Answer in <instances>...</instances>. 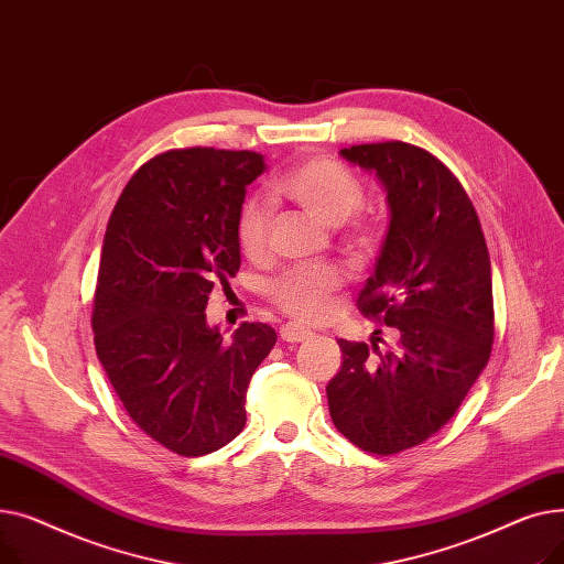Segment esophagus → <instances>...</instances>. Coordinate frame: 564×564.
Instances as JSON below:
<instances>
[{
	"instance_id": "1",
	"label": "esophagus",
	"mask_w": 564,
	"mask_h": 564,
	"mask_svg": "<svg viewBox=\"0 0 564 564\" xmlns=\"http://www.w3.org/2000/svg\"><path fill=\"white\" fill-rule=\"evenodd\" d=\"M279 334H281V340H285V343H304V340H308L313 336V332L302 329L300 324H292V322L283 324Z\"/></svg>"
}]
</instances>
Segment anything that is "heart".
I'll return each instance as SVG.
<instances>
[{"instance_id": "b5f03b06", "label": "heart", "mask_w": 564, "mask_h": 564, "mask_svg": "<svg viewBox=\"0 0 564 564\" xmlns=\"http://www.w3.org/2000/svg\"><path fill=\"white\" fill-rule=\"evenodd\" d=\"M274 192L324 226H340L364 205L366 192L357 175L329 158H313L290 169L274 183ZM235 240L247 258H258L267 242V213L258 203H247L235 221ZM381 230L370 219H354L345 245L357 258H370L379 249ZM343 272L334 264L297 267L283 272L270 285L272 302L288 315L313 322L329 311L334 294L343 288Z\"/></svg>"}]
</instances>
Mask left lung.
Wrapping results in <instances>:
<instances>
[{"label": "left lung", "mask_w": 564, "mask_h": 564, "mask_svg": "<svg viewBox=\"0 0 564 564\" xmlns=\"http://www.w3.org/2000/svg\"><path fill=\"white\" fill-rule=\"evenodd\" d=\"M340 155L387 189L391 224L357 306L393 327L395 345L338 340L329 413L354 446L395 455L446 425L489 361L491 262L476 207L432 153L383 141Z\"/></svg>", "instance_id": "left-lung-1"}]
</instances>
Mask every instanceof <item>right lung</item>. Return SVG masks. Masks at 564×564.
<instances>
[{
    "mask_svg": "<svg viewBox=\"0 0 564 564\" xmlns=\"http://www.w3.org/2000/svg\"><path fill=\"white\" fill-rule=\"evenodd\" d=\"M262 171L251 151H166L130 177L107 224L98 359L128 416L183 457L242 432L249 381L276 343L270 324L242 322L224 340L205 322L213 288L240 270L235 221Z\"/></svg>",
    "mask_w": 564,
    "mask_h": 564,
    "instance_id": "right-lung-1",
    "label": "right lung"
}]
</instances>
